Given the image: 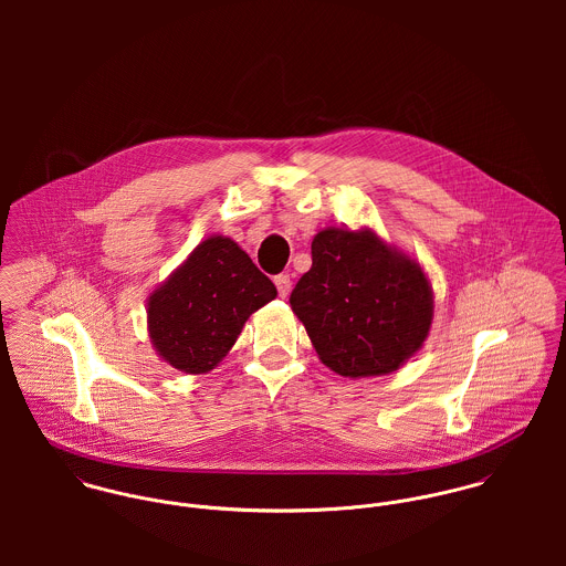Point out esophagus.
<instances>
[{"mask_svg": "<svg viewBox=\"0 0 566 566\" xmlns=\"http://www.w3.org/2000/svg\"><path fill=\"white\" fill-rule=\"evenodd\" d=\"M274 285L279 290V296L285 298L290 294V290H292V279L287 274H279V276H274Z\"/></svg>", "mask_w": 566, "mask_h": 566, "instance_id": "esophagus-1", "label": "esophagus"}]
</instances>
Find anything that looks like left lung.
<instances>
[{
    "label": "left lung",
    "instance_id": "8db88e82",
    "mask_svg": "<svg viewBox=\"0 0 566 566\" xmlns=\"http://www.w3.org/2000/svg\"><path fill=\"white\" fill-rule=\"evenodd\" d=\"M290 305L326 368L361 379L399 370L422 348L433 290L420 263L373 229H323Z\"/></svg>",
    "mask_w": 566,
    "mask_h": 566
}]
</instances>
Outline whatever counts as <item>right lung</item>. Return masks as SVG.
Listing matches in <instances>:
<instances>
[{
    "label": "right lung",
    "mask_w": 566,
    "mask_h": 566,
    "mask_svg": "<svg viewBox=\"0 0 566 566\" xmlns=\"http://www.w3.org/2000/svg\"><path fill=\"white\" fill-rule=\"evenodd\" d=\"M274 298V283L240 243L211 235L150 294V342L171 368L209 373L229 355L245 321Z\"/></svg>",
    "instance_id": "right-lung-1"
}]
</instances>
